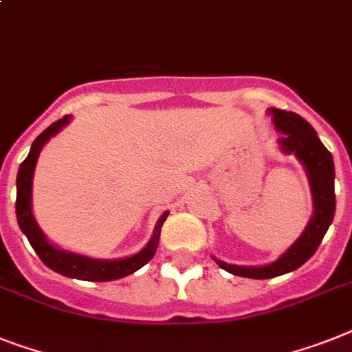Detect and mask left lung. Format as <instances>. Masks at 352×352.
Wrapping results in <instances>:
<instances>
[{"label":"left lung","mask_w":352,"mask_h":352,"mask_svg":"<svg viewBox=\"0 0 352 352\" xmlns=\"http://www.w3.org/2000/svg\"><path fill=\"white\" fill-rule=\"evenodd\" d=\"M268 111L274 115L275 129L280 133L278 138L280 151L286 155L297 156L306 169L313 196V216L300 237L274 263L264 266H235L214 259L228 274L248 278L278 277L300 268L307 259H311L333 223L336 207L333 156L316 136V131L313 129L311 124L293 111H284L275 107Z\"/></svg>","instance_id":"1"}]
</instances>
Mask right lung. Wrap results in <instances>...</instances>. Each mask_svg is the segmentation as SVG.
<instances>
[{
    "instance_id": "add662e5",
    "label": "right lung",
    "mask_w": 352,
    "mask_h": 352,
    "mask_svg": "<svg viewBox=\"0 0 352 352\" xmlns=\"http://www.w3.org/2000/svg\"><path fill=\"white\" fill-rule=\"evenodd\" d=\"M72 117L66 115L60 120L54 122L50 127H46L39 136H37L30 147V153L23 160L17 170V197H16V216L17 225L21 228L26 239L30 241L32 248L36 250L39 259L48 266L50 270L57 274L65 275V277L80 278V280H91V283H107V280H117V278L127 277V275L135 274L136 270H140L144 264L149 263L156 254L160 241V232L162 225L169 216V212H164L162 217L156 223L155 234L151 237L144 250L138 254L124 257V259L115 261H104V259H91V257H84V255L72 254L65 252L54 246L50 241L46 239L39 225L36 223V217L32 214V178H34V170H36L37 158L43 149V145L50 140L52 136L57 135L66 124H69Z\"/></svg>"
}]
</instances>
